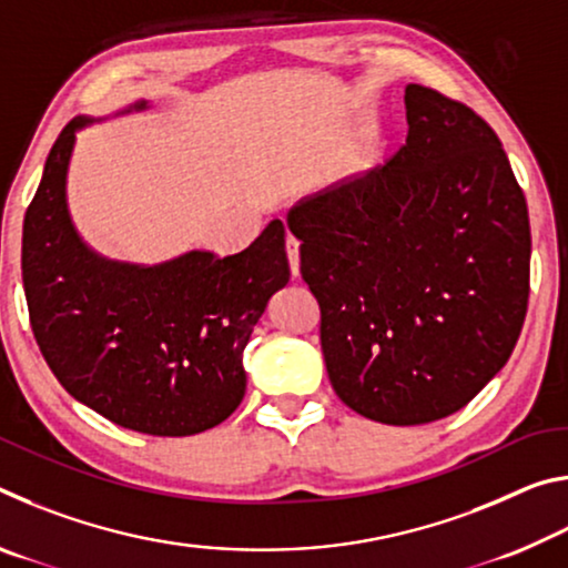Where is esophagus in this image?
Wrapping results in <instances>:
<instances>
[{
    "label": "esophagus",
    "instance_id": "34e87169",
    "mask_svg": "<svg viewBox=\"0 0 568 568\" xmlns=\"http://www.w3.org/2000/svg\"><path fill=\"white\" fill-rule=\"evenodd\" d=\"M285 250H287V263H291V273L293 277L301 275V243L295 237L285 240Z\"/></svg>",
    "mask_w": 568,
    "mask_h": 568
}]
</instances>
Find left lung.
<instances>
[{
	"instance_id": "8db88e82",
	"label": "left lung",
	"mask_w": 568,
	"mask_h": 568,
	"mask_svg": "<svg viewBox=\"0 0 568 568\" xmlns=\"http://www.w3.org/2000/svg\"><path fill=\"white\" fill-rule=\"evenodd\" d=\"M388 165L287 210L333 390L388 426L446 418L504 368L528 303L526 197L496 132L420 84Z\"/></svg>"
}]
</instances>
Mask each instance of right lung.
Returning a JSON list of instances; mask_svg holds the SVG:
<instances>
[{
	"label": "right lung",
	"instance_id": "1",
	"mask_svg": "<svg viewBox=\"0 0 568 568\" xmlns=\"http://www.w3.org/2000/svg\"><path fill=\"white\" fill-rule=\"evenodd\" d=\"M80 114L60 132L24 215L22 283L37 345L84 406L150 436H195L245 396L243 351L267 301L291 281L285 227L271 220L243 253L187 250L155 265L124 263L84 243L67 205Z\"/></svg>",
	"mask_w": 568,
	"mask_h": 568
}]
</instances>
